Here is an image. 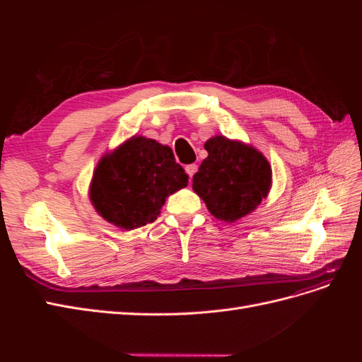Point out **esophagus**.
<instances>
[{
    "mask_svg": "<svg viewBox=\"0 0 362 362\" xmlns=\"http://www.w3.org/2000/svg\"><path fill=\"white\" fill-rule=\"evenodd\" d=\"M196 170H198V166H196V164H189L187 168H185V172L189 173V177H190V180L193 178V175L196 173Z\"/></svg>",
    "mask_w": 362,
    "mask_h": 362,
    "instance_id": "obj_1",
    "label": "esophagus"
}]
</instances>
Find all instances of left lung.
<instances>
[{
  "instance_id": "1",
  "label": "left lung",
  "mask_w": 362,
  "mask_h": 362,
  "mask_svg": "<svg viewBox=\"0 0 362 362\" xmlns=\"http://www.w3.org/2000/svg\"><path fill=\"white\" fill-rule=\"evenodd\" d=\"M208 157L193 177V190L218 221L233 223L267 198L272 168L266 157L243 141L214 136L205 141Z\"/></svg>"
}]
</instances>
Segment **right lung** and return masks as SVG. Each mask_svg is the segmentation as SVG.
<instances>
[{
    "mask_svg": "<svg viewBox=\"0 0 362 362\" xmlns=\"http://www.w3.org/2000/svg\"><path fill=\"white\" fill-rule=\"evenodd\" d=\"M187 182L169 146L134 136L100 160L89 196L107 222L134 229L154 222L168 196Z\"/></svg>",
    "mask_w": 362,
    "mask_h": 362,
    "instance_id": "1",
    "label": "right lung"
}]
</instances>
